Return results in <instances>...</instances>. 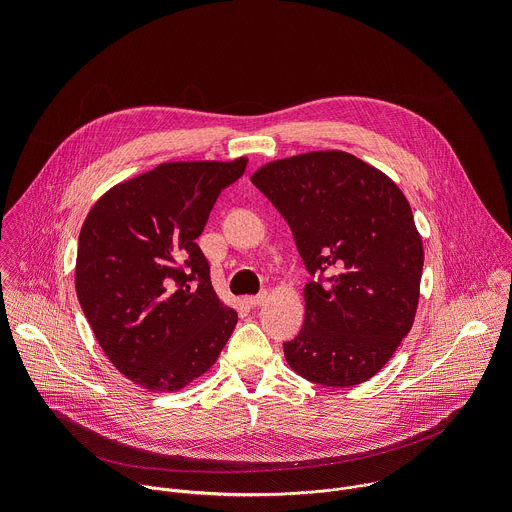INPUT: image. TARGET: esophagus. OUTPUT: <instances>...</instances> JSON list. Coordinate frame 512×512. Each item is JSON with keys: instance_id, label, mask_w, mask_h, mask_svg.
<instances>
[{"instance_id": "1", "label": "esophagus", "mask_w": 512, "mask_h": 512, "mask_svg": "<svg viewBox=\"0 0 512 512\" xmlns=\"http://www.w3.org/2000/svg\"><path fill=\"white\" fill-rule=\"evenodd\" d=\"M267 300H269V294H267V291H263V294H259V296H249L247 304L253 306V308H259V306L267 304Z\"/></svg>"}]
</instances>
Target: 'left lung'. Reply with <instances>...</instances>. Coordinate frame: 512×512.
I'll return each instance as SVG.
<instances>
[{
  "label": "left lung",
  "instance_id": "left-lung-1",
  "mask_svg": "<svg viewBox=\"0 0 512 512\" xmlns=\"http://www.w3.org/2000/svg\"><path fill=\"white\" fill-rule=\"evenodd\" d=\"M251 182L285 218L312 279L285 360L324 387L375 377L409 334L423 245L413 212L377 168L346 152H310L259 168Z\"/></svg>",
  "mask_w": 512,
  "mask_h": 512
}]
</instances>
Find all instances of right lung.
Instances as JSON below:
<instances>
[{
  "mask_svg": "<svg viewBox=\"0 0 512 512\" xmlns=\"http://www.w3.org/2000/svg\"><path fill=\"white\" fill-rule=\"evenodd\" d=\"M235 162H170L105 192L85 218L77 296L113 367L148 391H180L231 338L237 312L216 298L196 239Z\"/></svg>",
  "mask_w": 512,
  "mask_h": 512,
  "instance_id": "right-lung-1",
  "label": "right lung"
}]
</instances>
